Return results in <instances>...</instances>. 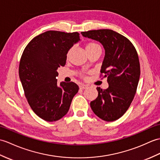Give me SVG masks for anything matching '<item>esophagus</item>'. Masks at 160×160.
<instances>
[{"instance_id":"34e87169","label":"esophagus","mask_w":160,"mask_h":160,"mask_svg":"<svg viewBox=\"0 0 160 160\" xmlns=\"http://www.w3.org/2000/svg\"><path fill=\"white\" fill-rule=\"evenodd\" d=\"M88 88V86H86V85H84V84H82V85H81V86H79V88L81 90H84V89H86V88Z\"/></svg>"}]
</instances>
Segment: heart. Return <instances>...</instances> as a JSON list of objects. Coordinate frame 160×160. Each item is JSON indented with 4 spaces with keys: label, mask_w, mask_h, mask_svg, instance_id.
Wrapping results in <instances>:
<instances>
[{
    "label": "heart",
    "mask_w": 160,
    "mask_h": 160,
    "mask_svg": "<svg viewBox=\"0 0 160 160\" xmlns=\"http://www.w3.org/2000/svg\"><path fill=\"white\" fill-rule=\"evenodd\" d=\"M86 48L87 52H88V51L96 50V49H101V47L100 46H99L97 43H96V42H88V43L86 44ZM81 76L82 77H85V75L83 72L81 73Z\"/></svg>",
    "instance_id": "1"
}]
</instances>
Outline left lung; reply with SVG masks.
Returning <instances> with one entry per match:
<instances>
[{"label":"left lung","instance_id":"obj_1","mask_svg":"<svg viewBox=\"0 0 160 160\" xmlns=\"http://www.w3.org/2000/svg\"><path fill=\"white\" fill-rule=\"evenodd\" d=\"M81 34L101 42L105 50L101 77H108L109 87L106 90L97 88L98 97L90 102V107L102 120L114 121L129 109L137 90L140 66L136 49L129 39L111 29Z\"/></svg>","mask_w":160,"mask_h":160}]
</instances>
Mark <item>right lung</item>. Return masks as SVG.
<instances>
[{
	"instance_id": "1",
	"label": "right lung",
	"mask_w": 160,
	"mask_h": 160,
	"mask_svg": "<svg viewBox=\"0 0 160 160\" xmlns=\"http://www.w3.org/2000/svg\"><path fill=\"white\" fill-rule=\"evenodd\" d=\"M80 40L77 32L48 31L31 40L19 65V77L28 103L35 114L48 122L57 121L68 112L79 91L75 83L58 86L57 70L66 64L69 49Z\"/></svg>"
}]
</instances>
